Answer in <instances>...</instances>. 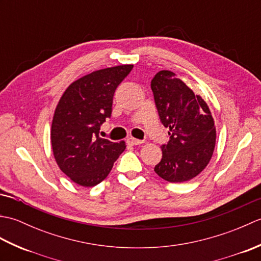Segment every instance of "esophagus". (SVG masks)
<instances>
[{
    "instance_id": "esophagus-1",
    "label": "esophagus",
    "mask_w": 261,
    "mask_h": 261,
    "mask_svg": "<svg viewBox=\"0 0 261 261\" xmlns=\"http://www.w3.org/2000/svg\"><path fill=\"white\" fill-rule=\"evenodd\" d=\"M127 142H129L132 146H138V145H141L143 141L139 140V139H136V138H129V139H127Z\"/></svg>"
}]
</instances>
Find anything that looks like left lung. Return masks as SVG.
Returning <instances> with one entry per match:
<instances>
[{"label":"left lung","mask_w":261,"mask_h":261,"mask_svg":"<svg viewBox=\"0 0 261 261\" xmlns=\"http://www.w3.org/2000/svg\"><path fill=\"white\" fill-rule=\"evenodd\" d=\"M160 121L168 127L163 158L156 174L169 182L196 177L206 167L214 151L216 131L206 102L170 70H160L151 81Z\"/></svg>","instance_id":"8db88e82"}]
</instances>
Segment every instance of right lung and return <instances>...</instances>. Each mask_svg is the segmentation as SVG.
Segmentation results:
<instances>
[{"label": "right lung", "mask_w": 261, "mask_h": 261, "mask_svg": "<svg viewBox=\"0 0 261 261\" xmlns=\"http://www.w3.org/2000/svg\"><path fill=\"white\" fill-rule=\"evenodd\" d=\"M134 65L99 69L67 87L55 110L51 147L60 170L76 184L93 187L107 178L125 142L98 137L112 113L113 95Z\"/></svg>", "instance_id": "obj_1"}]
</instances>
